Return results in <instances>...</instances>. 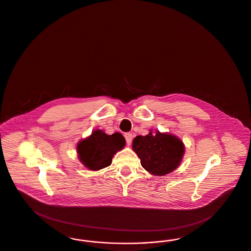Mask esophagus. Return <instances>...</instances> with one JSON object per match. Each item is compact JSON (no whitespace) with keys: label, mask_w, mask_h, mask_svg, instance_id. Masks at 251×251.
Returning <instances> with one entry per match:
<instances>
[{"label":"esophagus","mask_w":251,"mask_h":251,"mask_svg":"<svg viewBox=\"0 0 251 251\" xmlns=\"http://www.w3.org/2000/svg\"><path fill=\"white\" fill-rule=\"evenodd\" d=\"M124 136H125V139H126V143H127L128 146H130L131 143V140H132V133L127 132V133L124 134Z\"/></svg>","instance_id":"obj_1"}]
</instances>
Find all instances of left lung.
Here are the masks:
<instances>
[{
    "mask_svg": "<svg viewBox=\"0 0 251 251\" xmlns=\"http://www.w3.org/2000/svg\"><path fill=\"white\" fill-rule=\"evenodd\" d=\"M132 150L139 157L142 167L158 176L176 169L184 153V146L177 136L160 131L136 136L132 141Z\"/></svg>",
    "mask_w": 251,
    "mask_h": 251,
    "instance_id": "1",
    "label": "left lung"
}]
</instances>
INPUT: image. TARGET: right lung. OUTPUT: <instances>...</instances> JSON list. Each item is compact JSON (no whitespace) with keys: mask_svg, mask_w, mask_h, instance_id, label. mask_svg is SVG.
<instances>
[{"mask_svg":"<svg viewBox=\"0 0 251 251\" xmlns=\"http://www.w3.org/2000/svg\"><path fill=\"white\" fill-rule=\"evenodd\" d=\"M125 144L120 132L108 135L100 130H96L89 137L78 143L77 152L85 167L99 170L110 166L113 156L122 150Z\"/></svg>","mask_w":251,"mask_h":251,"instance_id":"add662e5","label":"right lung"}]
</instances>
